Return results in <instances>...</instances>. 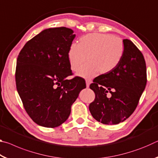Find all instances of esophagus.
<instances>
[{
  "label": "esophagus",
  "mask_w": 158,
  "mask_h": 158,
  "mask_svg": "<svg viewBox=\"0 0 158 158\" xmlns=\"http://www.w3.org/2000/svg\"><path fill=\"white\" fill-rule=\"evenodd\" d=\"M90 82H91V81H90V80H89V79L85 80V84H86V87L87 88L89 87V85L90 84Z\"/></svg>",
  "instance_id": "34e87169"
}]
</instances>
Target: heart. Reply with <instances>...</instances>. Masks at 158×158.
<instances>
[{
  "label": "heart",
  "instance_id": "obj_1",
  "mask_svg": "<svg viewBox=\"0 0 158 158\" xmlns=\"http://www.w3.org/2000/svg\"><path fill=\"white\" fill-rule=\"evenodd\" d=\"M124 44L119 37L105 33H90L81 37L79 44H71L68 52L69 67L79 76L90 78L106 74L119 65L124 54Z\"/></svg>",
  "mask_w": 158,
  "mask_h": 158
}]
</instances>
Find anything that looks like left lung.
<instances>
[{
  "label": "left lung",
  "instance_id": "left-lung-1",
  "mask_svg": "<svg viewBox=\"0 0 158 158\" xmlns=\"http://www.w3.org/2000/svg\"><path fill=\"white\" fill-rule=\"evenodd\" d=\"M123 42L125 51L119 65L109 74L96 77L90 85L95 95L89 105L90 114L106 125L118 124L132 115L147 82L142 53L130 40Z\"/></svg>",
  "mask_w": 158,
  "mask_h": 158
}]
</instances>
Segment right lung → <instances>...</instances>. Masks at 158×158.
Returning <instances> with one entry per match:
<instances>
[{
    "mask_svg": "<svg viewBox=\"0 0 158 158\" xmlns=\"http://www.w3.org/2000/svg\"><path fill=\"white\" fill-rule=\"evenodd\" d=\"M65 27L48 28L26 42L17 60V92L28 116L37 125L56 127L70 114L71 106L85 88L73 75L68 52L75 37Z\"/></svg>",
    "mask_w": 158,
    "mask_h": 158,
    "instance_id": "1",
    "label": "right lung"
}]
</instances>
